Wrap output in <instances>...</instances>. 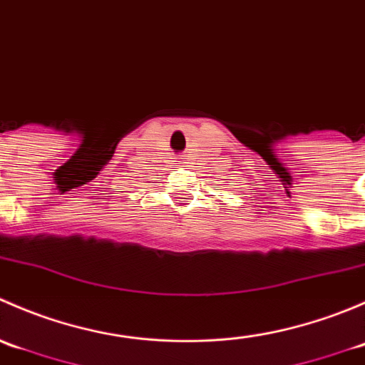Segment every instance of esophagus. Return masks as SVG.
I'll return each instance as SVG.
<instances>
[{
    "label": "esophagus",
    "instance_id": "obj_1",
    "mask_svg": "<svg viewBox=\"0 0 365 365\" xmlns=\"http://www.w3.org/2000/svg\"><path fill=\"white\" fill-rule=\"evenodd\" d=\"M180 162H185V155H182V160H180Z\"/></svg>",
    "mask_w": 365,
    "mask_h": 365
}]
</instances>
